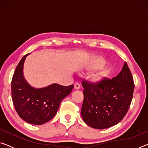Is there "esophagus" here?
Returning <instances> with one entry per match:
<instances>
[{"instance_id": "esophagus-1", "label": "esophagus", "mask_w": 148, "mask_h": 148, "mask_svg": "<svg viewBox=\"0 0 148 148\" xmlns=\"http://www.w3.org/2000/svg\"><path fill=\"white\" fill-rule=\"evenodd\" d=\"M74 88L76 89H79L80 88V85L78 83H76L74 85Z\"/></svg>"}]
</instances>
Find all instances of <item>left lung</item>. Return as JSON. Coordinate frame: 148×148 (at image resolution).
Here are the masks:
<instances>
[{
    "instance_id": "8db88e82",
    "label": "left lung",
    "mask_w": 148,
    "mask_h": 148,
    "mask_svg": "<svg viewBox=\"0 0 148 148\" xmlns=\"http://www.w3.org/2000/svg\"><path fill=\"white\" fill-rule=\"evenodd\" d=\"M84 102L81 115L84 122L97 129L109 128L119 123L128 112L134 88L127 62L112 79L97 82L82 80Z\"/></svg>"
}]
</instances>
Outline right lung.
<instances>
[{
	"mask_svg": "<svg viewBox=\"0 0 148 148\" xmlns=\"http://www.w3.org/2000/svg\"><path fill=\"white\" fill-rule=\"evenodd\" d=\"M25 56L15 71L12 79V97L17 113L24 121L42 125L56 116L62 99L71 93L74 86L53 84L44 88L31 87L24 78Z\"/></svg>",
	"mask_w": 148,
	"mask_h": 148,
	"instance_id": "right-lung-1",
	"label": "right lung"
}]
</instances>
